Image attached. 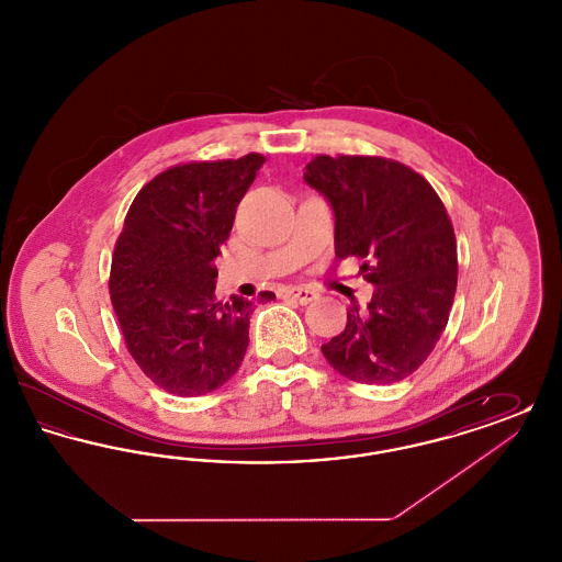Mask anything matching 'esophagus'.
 Segmentation results:
<instances>
[{
  "label": "esophagus",
  "instance_id": "obj_1",
  "mask_svg": "<svg viewBox=\"0 0 562 562\" xmlns=\"http://www.w3.org/2000/svg\"><path fill=\"white\" fill-rule=\"evenodd\" d=\"M284 294L291 296V299H294V301L301 303V305H307V303H312L314 299H318L316 291H310V289H303V286H289V289L284 291Z\"/></svg>",
  "mask_w": 562,
  "mask_h": 562
}]
</instances>
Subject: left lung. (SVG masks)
Here are the masks:
<instances>
[{
  "label": "left lung",
  "instance_id": "8db88e82",
  "mask_svg": "<svg viewBox=\"0 0 562 562\" xmlns=\"http://www.w3.org/2000/svg\"><path fill=\"white\" fill-rule=\"evenodd\" d=\"M305 183L330 202L337 259H367L374 286L367 312L353 305L341 335L322 346L337 373L396 383L438 344L453 307L457 240L438 193L413 168L376 156H316Z\"/></svg>",
  "mask_w": 562,
  "mask_h": 562
}]
</instances>
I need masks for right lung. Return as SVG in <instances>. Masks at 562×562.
Here are the masks:
<instances>
[{
  "label": "right lung",
  "mask_w": 562,
  "mask_h": 562,
  "mask_svg": "<svg viewBox=\"0 0 562 562\" xmlns=\"http://www.w3.org/2000/svg\"><path fill=\"white\" fill-rule=\"evenodd\" d=\"M263 161L248 154L172 166L136 193L124 218L111 303L134 362L168 394H209L240 369L255 305L214 296L213 261Z\"/></svg>",
  "instance_id": "right-lung-1"
}]
</instances>
